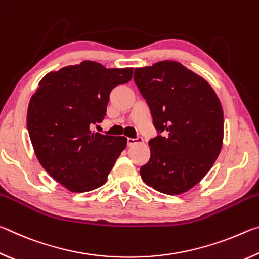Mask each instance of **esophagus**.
<instances>
[{
  "mask_svg": "<svg viewBox=\"0 0 259 259\" xmlns=\"http://www.w3.org/2000/svg\"><path fill=\"white\" fill-rule=\"evenodd\" d=\"M143 138L142 137H137V138H128L126 139V143H128V146H133L137 143H142Z\"/></svg>",
  "mask_w": 259,
  "mask_h": 259,
  "instance_id": "obj_1",
  "label": "esophagus"
}]
</instances>
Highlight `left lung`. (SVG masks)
Listing matches in <instances>:
<instances>
[{
	"label": "left lung",
	"mask_w": 259,
	"mask_h": 259,
	"mask_svg": "<svg viewBox=\"0 0 259 259\" xmlns=\"http://www.w3.org/2000/svg\"><path fill=\"white\" fill-rule=\"evenodd\" d=\"M134 80L151 109L157 133L148 142L144 183L168 195L191 190L221 153L224 114L211 85L178 61L135 69Z\"/></svg>",
	"instance_id": "left-lung-1"
}]
</instances>
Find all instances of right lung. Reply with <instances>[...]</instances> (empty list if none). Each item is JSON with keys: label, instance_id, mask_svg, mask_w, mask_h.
<instances>
[{"label": "right lung", "instance_id": "right-lung-1", "mask_svg": "<svg viewBox=\"0 0 259 259\" xmlns=\"http://www.w3.org/2000/svg\"><path fill=\"white\" fill-rule=\"evenodd\" d=\"M134 68H106L84 60L50 72L29 100L27 129L43 169L71 192L104 185L126 147L123 136L93 133L106 115L109 94L128 83Z\"/></svg>", "mask_w": 259, "mask_h": 259}]
</instances>
